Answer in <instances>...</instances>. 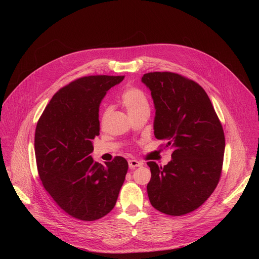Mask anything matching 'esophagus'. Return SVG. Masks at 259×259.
<instances>
[{
	"instance_id": "obj_1",
	"label": "esophagus",
	"mask_w": 259,
	"mask_h": 259,
	"mask_svg": "<svg viewBox=\"0 0 259 259\" xmlns=\"http://www.w3.org/2000/svg\"><path fill=\"white\" fill-rule=\"evenodd\" d=\"M128 164H129L130 169H135L136 167H140V166H142V163H141V162H139V161H137V160H129Z\"/></svg>"
}]
</instances>
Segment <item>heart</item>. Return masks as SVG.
Returning a JSON list of instances; mask_svg holds the SVG:
<instances>
[{
  "mask_svg": "<svg viewBox=\"0 0 259 259\" xmlns=\"http://www.w3.org/2000/svg\"><path fill=\"white\" fill-rule=\"evenodd\" d=\"M121 100L123 105L127 109L130 117L140 112H143V110H150L149 99H147L145 93L139 88H136V87L127 88L123 92L121 96ZM110 109H112V107L109 105L104 106L101 114L102 120H104L107 117V115L110 113Z\"/></svg>",
  "mask_w": 259,
  "mask_h": 259,
  "instance_id": "1",
  "label": "heart"
}]
</instances>
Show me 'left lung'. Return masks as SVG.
Here are the masks:
<instances>
[{"label":"left lung","mask_w":259,"mask_h":259,"mask_svg":"<svg viewBox=\"0 0 259 259\" xmlns=\"http://www.w3.org/2000/svg\"><path fill=\"white\" fill-rule=\"evenodd\" d=\"M156 117L155 136L172 149L164 167L147 162L152 206L172 216L188 214L214 192L223 170L226 139L223 126L205 90L195 81L171 71L144 73Z\"/></svg>","instance_id":"left-lung-1"}]
</instances>
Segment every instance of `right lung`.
<instances>
[{
    "label": "right lung",
    "instance_id": "obj_1",
    "mask_svg": "<svg viewBox=\"0 0 259 259\" xmlns=\"http://www.w3.org/2000/svg\"><path fill=\"white\" fill-rule=\"evenodd\" d=\"M124 76H88L59 89L40 117L34 154L42 184L68 215L83 221L105 216L116 205L128 162L101 165L90 154L99 135V104Z\"/></svg>",
    "mask_w": 259,
    "mask_h": 259
}]
</instances>
